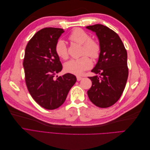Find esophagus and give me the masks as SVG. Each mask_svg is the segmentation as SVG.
I'll list each match as a JSON object with an SVG mask.
<instances>
[{
    "mask_svg": "<svg viewBox=\"0 0 150 150\" xmlns=\"http://www.w3.org/2000/svg\"><path fill=\"white\" fill-rule=\"evenodd\" d=\"M83 79V78L82 77H80V76H77V80L78 81H81Z\"/></svg>",
    "mask_w": 150,
    "mask_h": 150,
    "instance_id": "34e87169",
    "label": "esophagus"
}]
</instances>
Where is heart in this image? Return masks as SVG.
I'll list each match as a JSON object with an SVG mask.
<instances>
[{
  "instance_id": "heart-1",
  "label": "heart",
  "mask_w": 150,
  "mask_h": 150,
  "mask_svg": "<svg viewBox=\"0 0 150 150\" xmlns=\"http://www.w3.org/2000/svg\"><path fill=\"white\" fill-rule=\"evenodd\" d=\"M68 38L72 42L82 45L81 54L84 56L65 63L64 70L71 74H81L84 71L91 68L93 66L92 61L88 56L93 59H96L100 56L101 45L96 40L91 39L87 32L79 28L72 30ZM55 51L57 55L62 59L66 60L69 57L67 47L62 40H57Z\"/></svg>"
}]
</instances>
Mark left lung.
<instances>
[{"instance_id": "8db88e82", "label": "left lung", "mask_w": 150, "mask_h": 150, "mask_svg": "<svg viewBox=\"0 0 150 150\" xmlns=\"http://www.w3.org/2000/svg\"><path fill=\"white\" fill-rule=\"evenodd\" d=\"M86 28L96 33L101 45L99 60L91 71L99 76L89 77L92 86L88 97L98 107H110L119 100L128 79L126 49L120 36L108 27L95 24Z\"/></svg>"}]
</instances>
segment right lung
I'll use <instances>...</instances> for the list:
<instances>
[{
	"mask_svg": "<svg viewBox=\"0 0 150 150\" xmlns=\"http://www.w3.org/2000/svg\"><path fill=\"white\" fill-rule=\"evenodd\" d=\"M64 32L61 28L42 29L30 39L25 50L23 66L27 88L34 101L49 110L64 103L77 80L70 73L55 78L62 69L55 46Z\"/></svg>",
	"mask_w": 150,
	"mask_h": 150,
	"instance_id": "obj_1",
	"label": "right lung"
}]
</instances>
